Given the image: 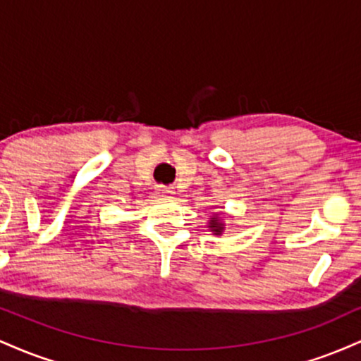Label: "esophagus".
<instances>
[{
	"label": "esophagus",
	"instance_id": "34e87169",
	"mask_svg": "<svg viewBox=\"0 0 361 361\" xmlns=\"http://www.w3.org/2000/svg\"><path fill=\"white\" fill-rule=\"evenodd\" d=\"M156 190L159 197H171V195L175 193V190H173L171 186H157Z\"/></svg>",
	"mask_w": 361,
	"mask_h": 361
}]
</instances>
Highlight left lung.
<instances>
[{
    "label": "left lung",
    "mask_w": 361,
    "mask_h": 361,
    "mask_svg": "<svg viewBox=\"0 0 361 361\" xmlns=\"http://www.w3.org/2000/svg\"><path fill=\"white\" fill-rule=\"evenodd\" d=\"M209 231L210 233H212L214 235H222V233H224V229H226V227H224V221H222V217L219 214H214V215H210V221H209Z\"/></svg>",
    "instance_id": "obj_1"
}]
</instances>
